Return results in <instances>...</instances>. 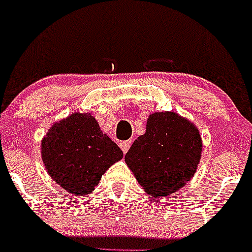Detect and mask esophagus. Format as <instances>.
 <instances>
[{"mask_svg": "<svg viewBox=\"0 0 252 252\" xmlns=\"http://www.w3.org/2000/svg\"><path fill=\"white\" fill-rule=\"evenodd\" d=\"M129 147H131V141H125V142H121L120 143V148L124 153L128 152Z\"/></svg>", "mask_w": 252, "mask_h": 252, "instance_id": "1", "label": "esophagus"}]
</instances>
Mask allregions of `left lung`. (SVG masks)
<instances>
[{
  "label": "left lung",
  "mask_w": 252,
  "mask_h": 252,
  "mask_svg": "<svg viewBox=\"0 0 252 252\" xmlns=\"http://www.w3.org/2000/svg\"><path fill=\"white\" fill-rule=\"evenodd\" d=\"M201 148V137L193 124L172 111H161L149 116L147 132L133 142L125 161L144 190L161 198L193 177Z\"/></svg>",
  "instance_id": "8db88e82"
}]
</instances>
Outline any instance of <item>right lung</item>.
<instances>
[{
    "instance_id": "right-lung-1",
    "label": "right lung",
    "mask_w": 252,
    "mask_h": 252,
    "mask_svg": "<svg viewBox=\"0 0 252 252\" xmlns=\"http://www.w3.org/2000/svg\"><path fill=\"white\" fill-rule=\"evenodd\" d=\"M41 150L49 176L75 195L94 190L103 173L124 157L91 114L79 113L54 124Z\"/></svg>"
}]
</instances>
